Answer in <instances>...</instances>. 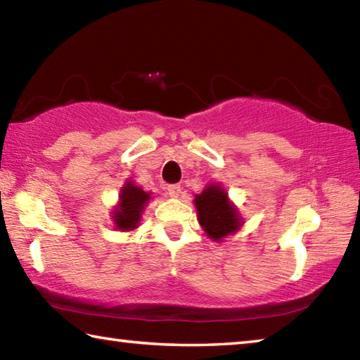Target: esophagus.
I'll list each match as a JSON object with an SVG mask.
<instances>
[{"mask_svg": "<svg viewBox=\"0 0 360 360\" xmlns=\"http://www.w3.org/2000/svg\"><path fill=\"white\" fill-rule=\"evenodd\" d=\"M168 195L172 198H178L181 195V186L179 184H172L168 186Z\"/></svg>", "mask_w": 360, "mask_h": 360, "instance_id": "1", "label": "esophagus"}]
</instances>
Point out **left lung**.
<instances>
[{"instance_id": "8db88e82", "label": "left lung", "mask_w": 360, "mask_h": 360, "mask_svg": "<svg viewBox=\"0 0 360 360\" xmlns=\"http://www.w3.org/2000/svg\"><path fill=\"white\" fill-rule=\"evenodd\" d=\"M193 205L198 224L212 241H222L245 224L238 208L229 198V192L219 182H211L202 193L195 195Z\"/></svg>"}]
</instances>
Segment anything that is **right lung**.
Returning a JSON list of instances; mask_svg holds the SVG:
<instances>
[{"instance_id":"right-lung-1","label":"right lung","mask_w":360,"mask_h":360,"mask_svg":"<svg viewBox=\"0 0 360 360\" xmlns=\"http://www.w3.org/2000/svg\"><path fill=\"white\" fill-rule=\"evenodd\" d=\"M150 198V192H144L143 187L136 186L131 179H127L125 184L120 187L119 202L111 212L114 229L120 231L136 230Z\"/></svg>"}]
</instances>
